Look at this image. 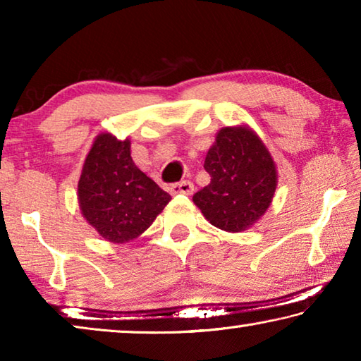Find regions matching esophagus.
Here are the masks:
<instances>
[{
    "label": "esophagus",
    "instance_id": "34e87169",
    "mask_svg": "<svg viewBox=\"0 0 361 361\" xmlns=\"http://www.w3.org/2000/svg\"><path fill=\"white\" fill-rule=\"evenodd\" d=\"M192 191H194V185L188 180H183L180 183H175V185L170 186V192H172V194H186V195H189V194H192Z\"/></svg>",
    "mask_w": 361,
    "mask_h": 361
}]
</instances>
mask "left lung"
<instances>
[{
  "mask_svg": "<svg viewBox=\"0 0 361 361\" xmlns=\"http://www.w3.org/2000/svg\"><path fill=\"white\" fill-rule=\"evenodd\" d=\"M204 169L212 180L192 200L207 221L240 232L264 215L277 188V169L250 127H223L207 152Z\"/></svg>",
  "mask_w": 361,
  "mask_h": 361,
  "instance_id": "left-lung-1",
  "label": "left lung"
}]
</instances>
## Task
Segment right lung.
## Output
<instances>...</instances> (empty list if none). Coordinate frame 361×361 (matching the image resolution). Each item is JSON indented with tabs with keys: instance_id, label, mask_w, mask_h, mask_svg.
Returning a JSON list of instances; mask_svg holds the SVG:
<instances>
[{
	"instance_id": "obj_1",
	"label": "right lung",
	"mask_w": 361,
	"mask_h": 361,
	"mask_svg": "<svg viewBox=\"0 0 361 361\" xmlns=\"http://www.w3.org/2000/svg\"><path fill=\"white\" fill-rule=\"evenodd\" d=\"M170 195L140 170L130 140L100 133L85 157L78 183L79 209L103 239L126 243L149 228Z\"/></svg>"
}]
</instances>
